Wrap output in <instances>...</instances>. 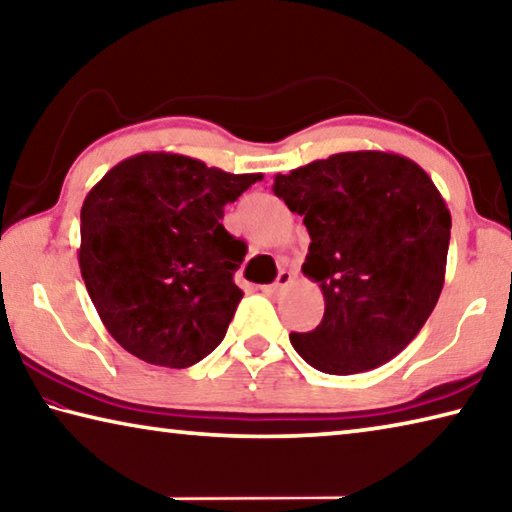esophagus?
Masks as SVG:
<instances>
[{"label": "esophagus", "instance_id": "esophagus-1", "mask_svg": "<svg viewBox=\"0 0 512 512\" xmlns=\"http://www.w3.org/2000/svg\"><path fill=\"white\" fill-rule=\"evenodd\" d=\"M293 280V275L289 271H280L277 273V280L273 284H268V287H264V293H280L284 287H289Z\"/></svg>", "mask_w": 512, "mask_h": 512}]
</instances>
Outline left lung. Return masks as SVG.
Segmentation results:
<instances>
[{"instance_id": "8db88e82", "label": "left lung", "mask_w": 512, "mask_h": 512, "mask_svg": "<svg viewBox=\"0 0 512 512\" xmlns=\"http://www.w3.org/2000/svg\"><path fill=\"white\" fill-rule=\"evenodd\" d=\"M273 194L307 225L302 273L325 298L320 325L289 336L296 352L327 375L397 357L445 284L452 216L427 171L397 153L348 151L277 173Z\"/></svg>"}]
</instances>
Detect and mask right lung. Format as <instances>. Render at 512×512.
I'll return each instance as SVG.
<instances>
[{"label": "right lung", "instance_id": "obj_1", "mask_svg": "<svg viewBox=\"0 0 512 512\" xmlns=\"http://www.w3.org/2000/svg\"><path fill=\"white\" fill-rule=\"evenodd\" d=\"M262 173H228L178 153L112 167L81 207L79 266L101 323L121 348L189 368L223 341L239 300L232 275L246 244L223 207Z\"/></svg>", "mask_w": 512, "mask_h": 512}]
</instances>
